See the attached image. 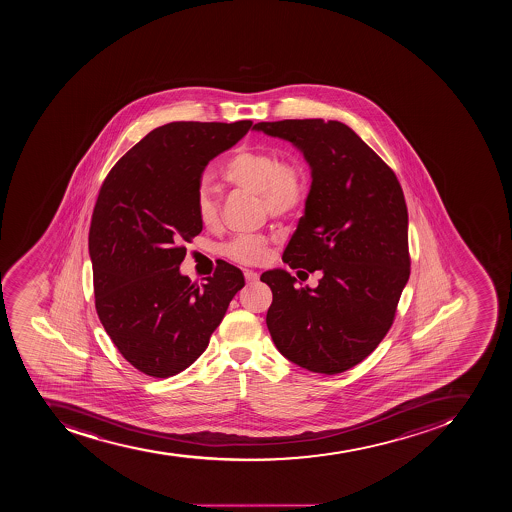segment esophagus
<instances>
[{
  "label": "esophagus",
  "mask_w": 512,
  "mask_h": 512,
  "mask_svg": "<svg viewBox=\"0 0 512 512\" xmlns=\"http://www.w3.org/2000/svg\"><path fill=\"white\" fill-rule=\"evenodd\" d=\"M244 276L245 280L249 281V283H255V281H258V273L254 272V270H245Z\"/></svg>",
  "instance_id": "esophagus-1"
}]
</instances>
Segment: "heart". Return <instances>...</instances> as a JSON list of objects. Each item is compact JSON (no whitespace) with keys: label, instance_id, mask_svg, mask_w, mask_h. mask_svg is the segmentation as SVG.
Wrapping results in <instances>:
<instances>
[{"label":"heart","instance_id":"b5f03b06","mask_svg":"<svg viewBox=\"0 0 512 512\" xmlns=\"http://www.w3.org/2000/svg\"><path fill=\"white\" fill-rule=\"evenodd\" d=\"M221 177L237 188L260 196L263 208L275 218L293 214L306 196L303 167L296 162H280L272 152L239 149L224 163ZM196 213L204 227L211 229L218 224V199L206 185L201 186L196 195ZM267 250V237L240 236L229 242L222 252L239 263H258Z\"/></svg>","mask_w":512,"mask_h":512}]
</instances>
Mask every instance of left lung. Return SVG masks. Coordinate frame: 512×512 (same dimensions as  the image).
Returning a JSON list of instances; mask_svg holds the SVG:
<instances>
[{
	"instance_id": "1",
	"label": "left lung",
	"mask_w": 512,
	"mask_h": 512,
	"mask_svg": "<svg viewBox=\"0 0 512 512\" xmlns=\"http://www.w3.org/2000/svg\"><path fill=\"white\" fill-rule=\"evenodd\" d=\"M252 129L290 142L311 168L303 218L283 262L322 273L316 288H299L283 268L262 273L273 293L268 331L294 365L342 373L383 340L409 280L403 190L344 123L285 119Z\"/></svg>"
}]
</instances>
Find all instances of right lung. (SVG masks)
Instances as JSON below:
<instances>
[{"label":"right lung","instance_id":"add662e5","mask_svg":"<svg viewBox=\"0 0 512 512\" xmlns=\"http://www.w3.org/2000/svg\"><path fill=\"white\" fill-rule=\"evenodd\" d=\"M252 121L168 123L114 165L91 218L96 313L127 362L154 378L190 367L206 350L244 275L221 262L201 288L181 275V245L203 231L196 195L204 168Z\"/></svg>","mask_w":512,"mask_h":512}]
</instances>
